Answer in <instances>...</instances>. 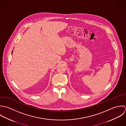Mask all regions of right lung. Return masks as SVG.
I'll list each match as a JSON object with an SVG mask.
<instances>
[{
    "instance_id": "right-lung-1",
    "label": "right lung",
    "mask_w": 126,
    "mask_h": 126,
    "mask_svg": "<svg viewBox=\"0 0 126 126\" xmlns=\"http://www.w3.org/2000/svg\"><path fill=\"white\" fill-rule=\"evenodd\" d=\"M13 50L12 51V53H13Z\"/></svg>"
}]
</instances>
